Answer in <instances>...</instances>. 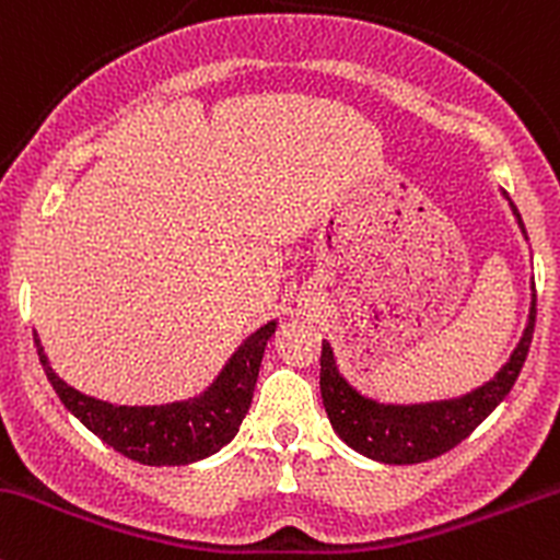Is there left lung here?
Returning <instances> with one entry per match:
<instances>
[{"mask_svg":"<svg viewBox=\"0 0 560 560\" xmlns=\"http://www.w3.org/2000/svg\"><path fill=\"white\" fill-rule=\"evenodd\" d=\"M510 207L526 234L521 212L512 201ZM534 323H537V288L532 293L526 331H523L517 348L512 350L510 361L495 372L491 383L480 385L460 399L429 401V405H377V401L366 399L339 374L331 345L323 342L320 396L334 431L355 453L372 460H383V464H420V460H431L453 451L512 390L517 374L526 364L528 348H532Z\"/></svg>","mask_w":560,"mask_h":560,"instance_id":"8db88e82","label":"left lung"}]
</instances>
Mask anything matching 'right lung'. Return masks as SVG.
Returning a JSON list of instances; mask_svg holds the SVG:
<instances>
[{
	"label": "right lung",
	"instance_id": "right-lung-1",
	"mask_svg": "<svg viewBox=\"0 0 560 560\" xmlns=\"http://www.w3.org/2000/svg\"><path fill=\"white\" fill-rule=\"evenodd\" d=\"M278 323H267L240 345L215 383L191 401L161 407H115L67 385L48 364L37 331L39 364L65 407L113 451L148 466H183L207 458L234 440L256 390L264 348Z\"/></svg>",
	"mask_w": 560,
	"mask_h": 560
}]
</instances>
